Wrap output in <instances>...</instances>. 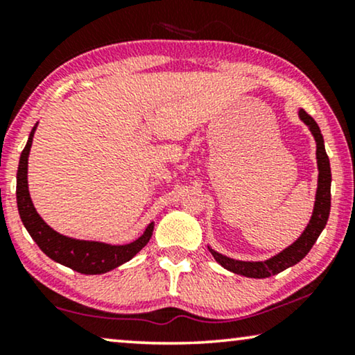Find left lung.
Wrapping results in <instances>:
<instances>
[{
    "label": "left lung",
    "mask_w": 355,
    "mask_h": 355,
    "mask_svg": "<svg viewBox=\"0 0 355 355\" xmlns=\"http://www.w3.org/2000/svg\"><path fill=\"white\" fill-rule=\"evenodd\" d=\"M299 116L300 119L309 125L315 140H317V163L320 173L312 220H310L307 227H305L302 236H300L293 245H289L288 249H284L281 254L275 255L273 259L266 261L232 260L227 259L225 255L218 254L215 250H211V255L215 257L218 263H220L223 268L232 271V273L247 276V278H268V276L278 275L286 268H289V266L299 263V261L309 254L312 245L317 242L318 236L322 234L323 227L327 226L329 208H331V168H329V158L327 155V150H324L322 130H320L318 124L315 123V119L304 110L299 111Z\"/></svg>",
    "instance_id": "8db88e82"
}]
</instances>
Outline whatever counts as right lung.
Masks as SVG:
<instances>
[{"label": "right lung", "mask_w": 355, "mask_h": 355, "mask_svg": "<svg viewBox=\"0 0 355 355\" xmlns=\"http://www.w3.org/2000/svg\"><path fill=\"white\" fill-rule=\"evenodd\" d=\"M35 128L32 129L31 137L26 148L22 150L21 162L17 169V208L19 215L24 226L27 227L28 234L37 242V245L46 254L51 260L58 263L69 266L74 271H79L82 275H100L106 271L123 265L124 261L132 259V257L147 245L153 232V223L150 225L142 236L137 241L130 242L125 245H108L101 242H89V241H77L71 239L53 231L45 221L38 215L35 207L31 200L27 186V162L28 152L32 147V139Z\"/></svg>", "instance_id": "add662e5"}]
</instances>
